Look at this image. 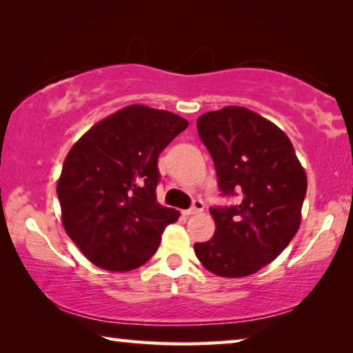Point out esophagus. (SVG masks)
Returning <instances> with one entry per match:
<instances>
[{
	"label": "esophagus",
	"instance_id": "esophagus-1",
	"mask_svg": "<svg viewBox=\"0 0 353 353\" xmlns=\"http://www.w3.org/2000/svg\"><path fill=\"white\" fill-rule=\"evenodd\" d=\"M202 210H204V202H202L201 199H194L193 201V205H191L188 210H185L183 213L187 214V216H190V214H198Z\"/></svg>",
	"mask_w": 353,
	"mask_h": 353
}]
</instances>
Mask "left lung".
Here are the masks:
<instances>
[{
  "label": "left lung",
  "instance_id": "left-lung-1",
  "mask_svg": "<svg viewBox=\"0 0 353 353\" xmlns=\"http://www.w3.org/2000/svg\"><path fill=\"white\" fill-rule=\"evenodd\" d=\"M218 187L235 204L212 207V240L194 254L219 277H244L276 260L301 224L307 176L288 137L259 113L238 105L198 118Z\"/></svg>",
  "mask_w": 353,
  "mask_h": 353
}]
</instances>
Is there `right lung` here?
I'll return each instance as SVG.
<instances>
[{"label": "right lung", "mask_w": 353, "mask_h": 353, "mask_svg": "<svg viewBox=\"0 0 353 353\" xmlns=\"http://www.w3.org/2000/svg\"><path fill=\"white\" fill-rule=\"evenodd\" d=\"M176 113L129 105L83 134L70 149L57 182L68 236L94 265L130 271L155 254L179 212L155 198L160 152L183 132Z\"/></svg>", "instance_id": "1"}]
</instances>
